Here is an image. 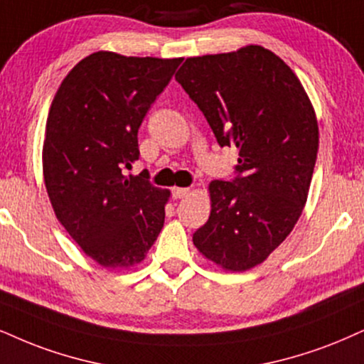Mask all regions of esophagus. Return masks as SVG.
Wrapping results in <instances>:
<instances>
[{"label":"esophagus","mask_w":364,"mask_h":364,"mask_svg":"<svg viewBox=\"0 0 364 364\" xmlns=\"http://www.w3.org/2000/svg\"><path fill=\"white\" fill-rule=\"evenodd\" d=\"M172 194L175 199H183V197H187L191 194V189L189 187H173Z\"/></svg>","instance_id":"34e87169"}]
</instances>
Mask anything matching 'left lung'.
Instances as JSON below:
<instances>
[{
    "label": "left lung",
    "mask_w": 364,
    "mask_h": 364,
    "mask_svg": "<svg viewBox=\"0 0 364 364\" xmlns=\"http://www.w3.org/2000/svg\"><path fill=\"white\" fill-rule=\"evenodd\" d=\"M175 80L199 106L221 146L240 151V177L209 183L210 214L194 246L224 272L263 263L307 203L319 124L306 89L268 48L189 57Z\"/></svg>",
    "instance_id": "1"
}]
</instances>
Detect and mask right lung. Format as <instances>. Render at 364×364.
<instances>
[{"label": "right lung", "instance_id": "right-lung-1", "mask_svg": "<svg viewBox=\"0 0 364 364\" xmlns=\"http://www.w3.org/2000/svg\"><path fill=\"white\" fill-rule=\"evenodd\" d=\"M182 58L127 57L100 50L77 62L58 86L45 124L43 181L53 213L97 264L129 270L164 228L168 189L138 160V128Z\"/></svg>", "mask_w": 364, "mask_h": 364}]
</instances>
